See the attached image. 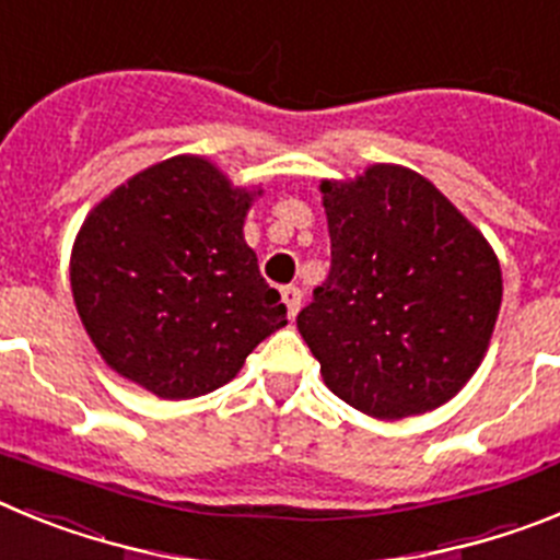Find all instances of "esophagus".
<instances>
[{
    "instance_id": "esophagus-1",
    "label": "esophagus",
    "mask_w": 560,
    "mask_h": 560,
    "mask_svg": "<svg viewBox=\"0 0 560 560\" xmlns=\"http://www.w3.org/2000/svg\"><path fill=\"white\" fill-rule=\"evenodd\" d=\"M280 294H283V303L289 308V319H294L296 311H300V303H303V291L296 289V285H285Z\"/></svg>"
}]
</instances>
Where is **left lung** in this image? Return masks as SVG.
Listing matches in <instances>:
<instances>
[{"label":"left lung","instance_id":"8db88e82","mask_svg":"<svg viewBox=\"0 0 560 560\" xmlns=\"http://www.w3.org/2000/svg\"><path fill=\"white\" fill-rule=\"evenodd\" d=\"M319 190L330 275L296 328L325 384L381 420L443 407L491 345L502 305L491 244L409 167L373 165Z\"/></svg>","mask_w":560,"mask_h":560}]
</instances>
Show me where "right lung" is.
Listing matches in <instances>:
<instances>
[{
    "label": "right lung",
    "instance_id": "right-lung-1",
    "mask_svg": "<svg viewBox=\"0 0 560 560\" xmlns=\"http://www.w3.org/2000/svg\"><path fill=\"white\" fill-rule=\"evenodd\" d=\"M255 196L201 156H171L89 212L69 280L114 373L160 398H199L289 323L244 241Z\"/></svg>",
    "mask_w": 560,
    "mask_h": 560
}]
</instances>
